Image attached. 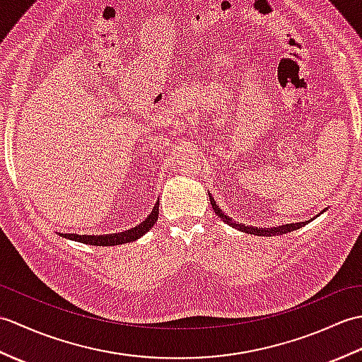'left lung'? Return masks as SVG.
<instances>
[{
    "label": "left lung",
    "mask_w": 362,
    "mask_h": 362,
    "mask_svg": "<svg viewBox=\"0 0 362 362\" xmlns=\"http://www.w3.org/2000/svg\"><path fill=\"white\" fill-rule=\"evenodd\" d=\"M210 202H211V206H213L214 213H216L222 221L227 222V224H230V226L238 228V230H241V232H244V233L258 235V236H274V235L291 233V232H294V230H297V228H300V227H303V226L308 224V221H305V222H297V224H288V226L274 227V228H267V230H266V228H257V227H245L244 224H238V222H233L228 216H226V214L222 213L219 206L216 205V202H214V199H213L211 196H210Z\"/></svg>",
    "instance_id": "8db88e82"
}]
</instances>
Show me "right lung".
Returning a JSON list of instances; mask_svg holds the SVG:
<instances>
[{"mask_svg": "<svg viewBox=\"0 0 362 362\" xmlns=\"http://www.w3.org/2000/svg\"><path fill=\"white\" fill-rule=\"evenodd\" d=\"M157 219H158V204H156L152 213L149 214V218H146L143 224H140L132 230H127V232H122V233H118V235H104V236L74 235V233L65 235V233H62V236L68 238V240L79 241V243L90 244V245H119V244H124V243L140 240V238L146 232H149V230L153 227V224H156Z\"/></svg>", "mask_w": 362, "mask_h": 362, "instance_id": "right-lung-1", "label": "right lung"}]
</instances>
